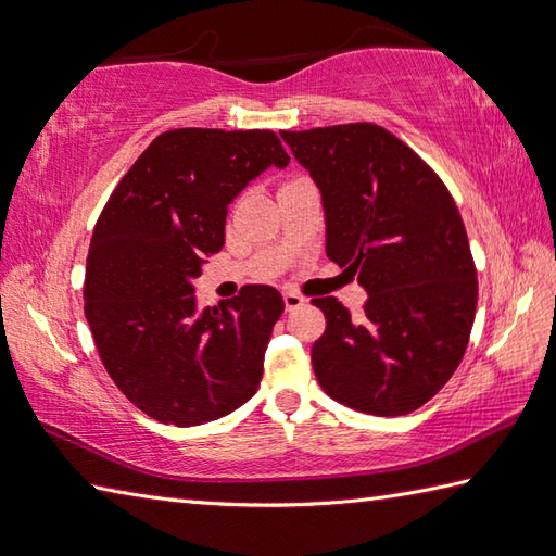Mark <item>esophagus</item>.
I'll return each instance as SVG.
<instances>
[{
    "label": "esophagus",
    "mask_w": 556,
    "mask_h": 556,
    "mask_svg": "<svg viewBox=\"0 0 556 556\" xmlns=\"http://www.w3.org/2000/svg\"><path fill=\"white\" fill-rule=\"evenodd\" d=\"M305 303V299H301L299 293H291V291H287L285 293V308L291 313V311H296V308H301V305Z\"/></svg>",
    "instance_id": "1"
}]
</instances>
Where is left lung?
<instances>
[{
    "mask_svg": "<svg viewBox=\"0 0 556 556\" xmlns=\"http://www.w3.org/2000/svg\"><path fill=\"white\" fill-rule=\"evenodd\" d=\"M320 188L327 257L358 275L361 315L334 296L311 358L339 404L406 416L448 382L476 320L478 279L454 198L406 143L375 124L281 131Z\"/></svg>",
    "mask_w": 556,
    "mask_h": 556,
    "instance_id": "1",
    "label": "left lung"
}]
</instances>
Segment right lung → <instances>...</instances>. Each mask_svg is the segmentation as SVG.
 <instances>
[{
    "mask_svg": "<svg viewBox=\"0 0 556 556\" xmlns=\"http://www.w3.org/2000/svg\"><path fill=\"white\" fill-rule=\"evenodd\" d=\"M287 150L271 131L174 128L126 172L92 231L86 317L114 384L160 422L191 428L245 404L263 377L279 291L248 285L198 308L193 279L224 245L227 210Z\"/></svg>",
    "mask_w": 556,
    "mask_h": 556,
    "instance_id": "add662e5",
    "label": "right lung"
}]
</instances>
